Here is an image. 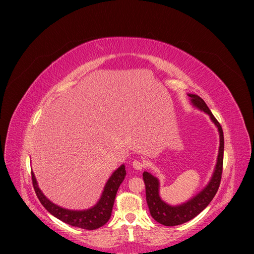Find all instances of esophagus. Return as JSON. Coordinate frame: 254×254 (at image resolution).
I'll return each mask as SVG.
<instances>
[{
	"label": "esophagus",
	"instance_id": "34e87169",
	"mask_svg": "<svg viewBox=\"0 0 254 254\" xmlns=\"http://www.w3.org/2000/svg\"><path fill=\"white\" fill-rule=\"evenodd\" d=\"M132 167H134V169L136 170L141 171L142 169H144L145 164L142 161H139V159H134V161H132Z\"/></svg>",
	"mask_w": 254,
	"mask_h": 254
}]
</instances>
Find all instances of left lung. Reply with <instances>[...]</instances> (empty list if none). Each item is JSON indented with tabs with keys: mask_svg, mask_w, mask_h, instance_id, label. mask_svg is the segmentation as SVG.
Here are the masks:
<instances>
[{
	"mask_svg": "<svg viewBox=\"0 0 254 254\" xmlns=\"http://www.w3.org/2000/svg\"><path fill=\"white\" fill-rule=\"evenodd\" d=\"M189 97L191 100L193 106L199 110H203L207 114H209L210 118L215 126L218 127L219 138H220V146L217 157V164L215 167V171L213 173V176L208 183L206 188L193 196L189 202H186L179 206H170L166 204L158 194L159 183L157 178L152 176L150 173L144 172L143 173V180L145 183L146 190V201L150 211V214L153 219L161 224L166 226H174L179 225L184 222H188L198 215L209 204L216 194L222 175V166H223V149H224V139H223V131L220 124L217 122V119L212 114L208 106L204 102L202 98H199L196 95H191L189 93Z\"/></svg>",
	"mask_w": 254,
	"mask_h": 254,
	"instance_id": "left-lung-1",
	"label": "left lung"
}]
</instances>
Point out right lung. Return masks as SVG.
Segmentation results:
<instances>
[{"mask_svg":"<svg viewBox=\"0 0 254 254\" xmlns=\"http://www.w3.org/2000/svg\"><path fill=\"white\" fill-rule=\"evenodd\" d=\"M126 174L127 173L125 165L120 166L111 175L109 180L107 181L103 194L98 204L91 209L84 211L66 210L51 203L38 188V184L33 172L32 181L35 192L39 198L40 203H41L53 216H56L64 223H68L72 226H77V228L80 229L97 230L104 224H106L110 219L116 192L119 189L120 184L124 181Z\"/></svg>","mask_w":254,"mask_h":254,"instance_id":"add662e5","label":"right lung"}]
</instances>
